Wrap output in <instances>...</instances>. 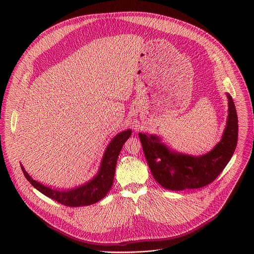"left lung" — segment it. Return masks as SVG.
Returning <instances> with one entry per match:
<instances>
[{
	"instance_id": "obj_1",
	"label": "left lung",
	"mask_w": 254,
	"mask_h": 254,
	"mask_svg": "<svg viewBox=\"0 0 254 254\" xmlns=\"http://www.w3.org/2000/svg\"><path fill=\"white\" fill-rule=\"evenodd\" d=\"M228 118L221 140L202 156H190L170 150L156 134L138 133L142 150L157 182L172 191L202 188L218 177L233 156L238 138V120L229 93Z\"/></svg>"
}]
</instances>
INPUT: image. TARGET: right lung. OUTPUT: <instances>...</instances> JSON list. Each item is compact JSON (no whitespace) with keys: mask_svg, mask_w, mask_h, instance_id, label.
<instances>
[{"mask_svg":"<svg viewBox=\"0 0 254 254\" xmlns=\"http://www.w3.org/2000/svg\"><path fill=\"white\" fill-rule=\"evenodd\" d=\"M130 129H127L118 133L106 147L97 174L85 184L73 189L60 190L47 187L39 183L38 181L33 180L31 176L25 171L22 165L21 168L24 176L32 184V186L45 196L69 207L88 206L104 198L108 191L111 190L114 183L119 155L122 151L124 143L130 136Z\"/></svg>","mask_w":254,"mask_h":254,"instance_id":"1","label":"right lung"}]
</instances>
